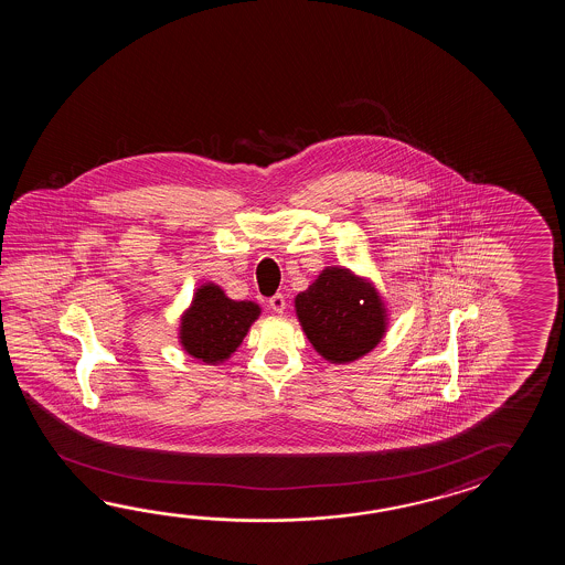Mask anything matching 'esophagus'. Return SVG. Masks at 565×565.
I'll list each match as a JSON object with an SVG mask.
<instances>
[{
    "mask_svg": "<svg viewBox=\"0 0 565 565\" xmlns=\"http://www.w3.org/2000/svg\"><path fill=\"white\" fill-rule=\"evenodd\" d=\"M268 307L275 312H282L287 309V300H285L282 295H275V297H270V300H268Z\"/></svg>",
    "mask_w": 565,
    "mask_h": 565,
    "instance_id": "obj_1",
    "label": "esophagus"
}]
</instances>
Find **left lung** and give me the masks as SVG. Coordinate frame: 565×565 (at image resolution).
Wrapping results in <instances>:
<instances>
[{"label": "left lung", "instance_id": "obj_1", "mask_svg": "<svg viewBox=\"0 0 565 565\" xmlns=\"http://www.w3.org/2000/svg\"><path fill=\"white\" fill-rule=\"evenodd\" d=\"M295 309L315 351L337 365L370 353L387 329V311L377 288L343 266H327L297 295Z\"/></svg>", "mask_w": 565, "mask_h": 565}]
</instances>
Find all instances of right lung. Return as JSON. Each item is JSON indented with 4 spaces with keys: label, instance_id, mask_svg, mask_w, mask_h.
<instances>
[{
    "label": "right lung",
    "instance_id": "obj_1",
    "mask_svg": "<svg viewBox=\"0 0 565 565\" xmlns=\"http://www.w3.org/2000/svg\"><path fill=\"white\" fill-rule=\"evenodd\" d=\"M258 317L260 307L253 300L228 299L217 285L205 282L193 292L190 309L181 315V348L195 360L217 365L241 348Z\"/></svg>",
    "mask_w": 565,
    "mask_h": 565
}]
</instances>
